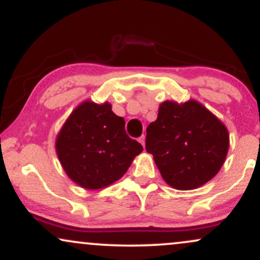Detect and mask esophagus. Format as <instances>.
<instances>
[{
  "mask_svg": "<svg viewBox=\"0 0 260 260\" xmlns=\"http://www.w3.org/2000/svg\"><path fill=\"white\" fill-rule=\"evenodd\" d=\"M139 141L141 142V145L144 146V147H145V136H144V135H142L141 138H139Z\"/></svg>",
  "mask_w": 260,
  "mask_h": 260,
  "instance_id": "obj_1",
  "label": "esophagus"
}]
</instances>
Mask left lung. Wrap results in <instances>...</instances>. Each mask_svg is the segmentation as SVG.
Here are the masks:
<instances>
[{
  "label": "left lung",
  "instance_id": "1",
  "mask_svg": "<svg viewBox=\"0 0 260 260\" xmlns=\"http://www.w3.org/2000/svg\"><path fill=\"white\" fill-rule=\"evenodd\" d=\"M146 134V151L163 179L180 190L199 188L216 176L229 151L226 126L195 101L163 102Z\"/></svg>",
  "mask_w": 260,
  "mask_h": 260
}]
</instances>
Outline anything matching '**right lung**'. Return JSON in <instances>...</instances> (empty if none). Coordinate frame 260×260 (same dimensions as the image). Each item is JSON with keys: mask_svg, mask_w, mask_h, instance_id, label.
<instances>
[{"mask_svg": "<svg viewBox=\"0 0 260 260\" xmlns=\"http://www.w3.org/2000/svg\"><path fill=\"white\" fill-rule=\"evenodd\" d=\"M142 150L108 103L84 102L56 139L57 156L67 176L86 189H101L120 179Z\"/></svg>", "mask_w": 260, "mask_h": 260, "instance_id": "obj_1", "label": "right lung"}]
</instances>
